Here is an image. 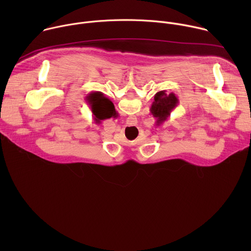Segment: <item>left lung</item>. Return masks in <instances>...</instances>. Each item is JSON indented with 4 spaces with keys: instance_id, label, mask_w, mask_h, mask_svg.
Here are the masks:
<instances>
[{
    "instance_id": "left-lung-1",
    "label": "left lung",
    "mask_w": 251,
    "mask_h": 251,
    "mask_svg": "<svg viewBox=\"0 0 251 251\" xmlns=\"http://www.w3.org/2000/svg\"><path fill=\"white\" fill-rule=\"evenodd\" d=\"M178 104V99L175 93L167 94L165 90L159 91L154 96V101L150 108V112L156 119V125L160 126L170 116L172 111Z\"/></svg>"
}]
</instances>
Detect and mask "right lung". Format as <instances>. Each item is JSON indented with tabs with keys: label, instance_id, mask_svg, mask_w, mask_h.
<instances>
[{
	"label": "right lung",
	"instance_id": "obj_1",
	"mask_svg": "<svg viewBox=\"0 0 251 251\" xmlns=\"http://www.w3.org/2000/svg\"><path fill=\"white\" fill-rule=\"evenodd\" d=\"M86 100L93 114L94 122L96 124H100L102 120L111 118L114 115L115 110L113 109L110 100L106 98L101 92H91L86 97Z\"/></svg>",
	"mask_w": 251,
	"mask_h": 251
}]
</instances>
